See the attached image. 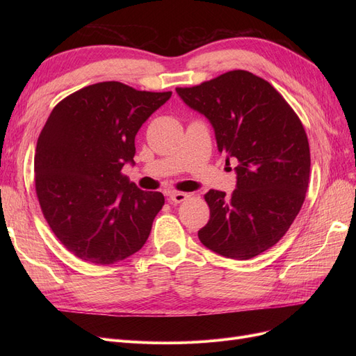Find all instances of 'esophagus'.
<instances>
[{"label": "esophagus", "instance_id": "1", "mask_svg": "<svg viewBox=\"0 0 356 356\" xmlns=\"http://www.w3.org/2000/svg\"><path fill=\"white\" fill-rule=\"evenodd\" d=\"M187 197H188V195H186V193L174 191V193H170V195H169V202H170V203H174V204H177V203L184 202Z\"/></svg>", "mask_w": 356, "mask_h": 356}]
</instances>
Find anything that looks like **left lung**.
<instances>
[{"instance_id":"1","label":"left lung","mask_w":356,"mask_h":356,"mask_svg":"<svg viewBox=\"0 0 356 356\" xmlns=\"http://www.w3.org/2000/svg\"><path fill=\"white\" fill-rule=\"evenodd\" d=\"M177 93L208 118L225 163L238 161L232 195H204L211 217L199 239L222 257L250 260L281 241L305 202L310 174L305 127L270 83L243 70Z\"/></svg>"}]
</instances>
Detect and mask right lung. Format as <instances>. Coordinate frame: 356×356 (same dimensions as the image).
<instances>
[{
  "label": "right lung",
  "mask_w": 356,
  "mask_h": 356,
  "mask_svg": "<svg viewBox=\"0 0 356 356\" xmlns=\"http://www.w3.org/2000/svg\"><path fill=\"white\" fill-rule=\"evenodd\" d=\"M172 92L102 81L70 95L38 136L34 172L44 218L67 250L106 266L138 252L165 204L122 175L134 163L135 136Z\"/></svg>",
  "instance_id": "right-lung-1"
}]
</instances>
